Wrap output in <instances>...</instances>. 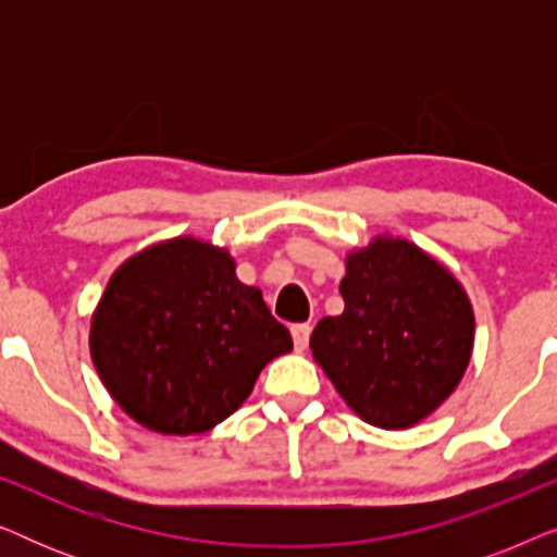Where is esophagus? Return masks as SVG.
<instances>
[{
	"label": "esophagus",
	"instance_id": "1",
	"mask_svg": "<svg viewBox=\"0 0 557 557\" xmlns=\"http://www.w3.org/2000/svg\"><path fill=\"white\" fill-rule=\"evenodd\" d=\"M292 334H294V345L296 349H307L309 345V334H311V324H294L292 326Z\"/></svg>",
	"mask_w": 557,
	"mask_h": 557
}]
</instances>
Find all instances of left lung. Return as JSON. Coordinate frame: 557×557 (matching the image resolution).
<instances>
[{"instance_id":"8db88e82","label":"left lung","mask_w":557,"mask_h":557,"mask_svg":"<svg viewBox=\"0 0 557 557\" xmlns=\"http://www.w3.org/2000/svg\"><path fill=\"white\" fill-rule=\"evenodd\" d=\"M345 311L324 317L309 347L342 400L377 429L431 416L461 383L474 311L454 273L416 243L377 235L347 256Z\"/></svg>"}]
</instances>
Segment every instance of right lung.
Listing matches in <instances>:
<instances>
[{"instance_id": "right-lung-1", "label": "right lung", "mask_w": 557, "mask_h": 557, "mask_svg": "<svg viewBox=\"0 0 557 557\" xmlns=\"http://www.w3.org/2000/svg\"><path fill=\"white\" fill-rule=\"evenodd\" d=\"M292 347L261 288L235 276L231 253L189 235L121 263L90 319V360L106 391L166 436L215 429Z\"/></svg>"}]
</instances>
